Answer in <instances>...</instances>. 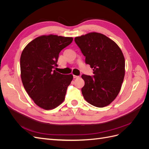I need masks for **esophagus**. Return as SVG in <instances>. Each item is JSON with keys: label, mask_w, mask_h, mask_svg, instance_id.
<instances>
[{"label": "esophagus", "mask_w": 149, "mask_h": 149, "mask_svg": "<svg viewBox=\"0 0 149 149\" xmlns=\"http://www.w3.org/2000/svg\"><path fill=\"white\" fill-rule=\"evenodd\" d=\"M73 78H74V79H76V78H80L79 76H76V75H73Z\"/></svg>", "instance_id": "1"}]
</instances>
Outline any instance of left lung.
<instances>
[{
	"label": "left lung",
	"instance_id": "left-lung-1",
	"mask_svg": "<svg viewBox=\"0 0 149 149\" xmlns=\"http://www.w3.org/2000/svg\"><path fill=\"white\" fill-rule=\"evenodd\" d=\"M74 41L93 68V76L83 74L81 89L85 100L97 107L107 106L118 96L125 75V59L113 40L100 33L75 37Z\"/></svg>",
	"mask_w": 149,
	"mask_h": 149
}]
</instances>
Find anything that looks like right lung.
I'll use <instances>...</instances> for the list:
<instances>
[{"mask_svg":"<svg viewBox=\"0 0 149 149\" xmlns=\"http://www.w3.org/2000/svg\"><path fill=\"white\" fill-rule=\"evenodd\" d=\"M72 37L55 35H42L26 45L20 56V75L29 96L40 107L55 109L63 102L72 74L53 70L59 53L73 42Z\"/></svg>","mask_w":149,"mask_h":149,"instance_id":"obj_1","label":"right lung"}]
</instances>
